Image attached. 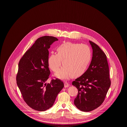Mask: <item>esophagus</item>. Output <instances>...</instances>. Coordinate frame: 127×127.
Wrapping results in <instances>:
<instances>
[{
	"instance_id": "34e87169",
	"label": "esophagus",
	"mask_w": 127,
	"mask_h": 127,
	"mask_svg": "<svg viewBox=\"0 0 127 127\" xmlns=\"http://www.w3.org/2000/svg\"><path fill=\"white\" fill-rule=\"evenodd\" d=\"M69 86V84L68 83H67V82H65L64 83V87H65V88H67Z\"/></svg>"
}]
</instances>
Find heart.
<instances>
[{
    "label": "heart",
    "mask_w": 127,
    "mask_h": 127,
    "mask_svg": "<svg viewBox=\"0 0 127 127\" xmlns=\"http://www.w3.org/2000/svg\"><path fill=\"white\" fill-rule=\"evenodd\" d=\"M57 54L51 53L48 59V66L57 72L62 64L64 66L56 74L61 79L78 77L86 71L91 60V50L87 45L70 42L62 43L57 48Z\"/></svg>",
    "instance_id": "b5f03b06"
}]
</instances>
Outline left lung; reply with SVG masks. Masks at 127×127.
<instances>
[{"label": "left lung", "mask_w": 127, "mask_h": 127, "mask_svg": "<svg viewBox=\"0 0 127 127\" xmlns=\"http://www.w3.org/2000/svg\"><path fill=\"white\" fill-rule=\"evenodd\" d=\"M89 42L92 48L91 64L72 83L78 90L74 104L84 112L92 111L102 104L111 84L106 55L97 44Z\"/></svg>", "instance_id": "1"}]
</instances>
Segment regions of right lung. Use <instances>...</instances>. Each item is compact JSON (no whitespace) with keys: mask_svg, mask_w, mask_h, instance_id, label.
Segmentation results:
<instances>
[{"mask_svg":"<svg viewBox=\"0 0 127 127\" xmlns=\"http://www.w3.org/2000/svg\"><path fill=\"white\" fill-rule=\"evenodd\" d=\"M58 40L54 36L38 38L18 63L17 84L25 101L36 110L45 111L51 108L64 87L63 82L59 79L46 82L50 73L48 49Z\"/></svg>","mask_w":127,"mask_h":127,"instance_id":"1","label":"right lung"}]
</instances>
